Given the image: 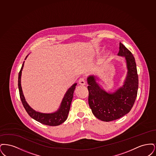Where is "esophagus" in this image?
<instances>
[{"instance_id":"esophagus-1","label":"esophagus","mask_w":156,"mask_h":156,"mask_svg":"<svg viewBox=\"0 0 156 156\" xmlns=\"http://www.w3.org/2000/svg\"><path fill=\"white\" fill-rule=\"evenodd\" d=\"M79 83L81 85H85V80L83 78H81L79 80Z\"/></svg>"}]
</instances>
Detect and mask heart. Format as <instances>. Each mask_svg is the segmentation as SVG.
<instances>
[{
	"label": "heart",
	"mask_w": 156,
	"mask_h": 156,
	"mask_svg": "<svg viewBox=\"0 0 156 156\" xmlns=\"http://www.w3.org/2000/svg\"><path fill=\"white\" fill-rule=\"evenodd\" d=\"M109 54H109H109H108V55H109Z\"/></svg>",
	"instance_id": "b5f03b06"
}]
</instances>
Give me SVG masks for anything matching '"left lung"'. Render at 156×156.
I'll use <instances>...</instances> for the list:
<instances>
[{"label":"left lung","mask_w":156,"mask_h":156,"mask_svg":"<svg viewBox=\"0 0 156 156\" xmlns=\"http://www.w3.org/2000/svg\"><path fill=\"white\" fill-rule=\"evenodd\" d=\"M118 54L125 57L128 69L126 81L122 87L113 94H108L98 85L97 76H90L87 79L89 106L94 116L105 122L119 119L128 113L137 95L139 78L134 56L120 42Z\"/></svg>","instance_id":"obj_1"}]
</instances>
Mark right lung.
Instances as JSON below:
<instances>
[{"mask_svg":"<svg viewBox=\"0 0 156 156\" xmlns=\"http://www.w3.org/2000/svg\"><path fill=\"white\" fill-rule=\"evenodd\" d=\"M27 57V56H26L25 59H26ZM23 65H24V62L23 64L22 67L20 69V71L19 73L18 87H19L20 98L22 103L25 110L29 114V115L31 118L37 120L38 122L48 126H58L61 125V123H62L63 122H64L68 117V114L69 113V111L70 109V106L73 98V94H74V92L76 83L74 84L68 90L67 93L66 94L65 96L63 98L60 108L58 111L53 113H42L36 112L32 108H31L29 105L27 104L23 94L22 89L21 83H20V81H21L20 79H21V74H22V71Z\"/></svg>","mask_w":156,"mask_h":156,"instance_id":"obj_1","label":"right lung"}]
</instances>
